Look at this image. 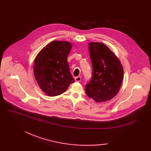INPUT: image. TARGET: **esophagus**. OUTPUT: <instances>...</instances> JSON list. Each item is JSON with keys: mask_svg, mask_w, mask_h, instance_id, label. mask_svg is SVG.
Wrapping results in <instances>:
<instances>
[{"mask_svg": "<svg viewBox=\"0 0 151 151\" xmlns=\"http://www.w3.org/2000/svg\"><path fill=\"white\" fill-rule=\"evenodd\" d=\"M75 81H76V82H80L81 80V76L75 77Z\"/></svg>", "mask_w": 151, "mask_h": 151, "instance_id": "1", "label": "esophagus"}]
</instances>
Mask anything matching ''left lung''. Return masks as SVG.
<instances>
[{
    "mask_svg": "<svg viewBox=\"0 0 151 151\" xmlns=\"http://www.w3.org/2000/svg\"><path fill=\"white\" fill-rule=\"evenodd\" d=\"M92 76L85 86L86 93L96 101L113 99L119 92L124 78V70L120 60L104 43H89Z\"/></svg>",
    "mask_w": 151,
    "mask_h": 151,
    "instance_id": "1",
    "label": "left lung"
}]
</instances>
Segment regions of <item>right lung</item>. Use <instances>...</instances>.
Returning <instances> with one entry per match:
<instances>
[{
    "label": "right lung",
    "instance_id": "1",
    "mask_svg": "<svg viewBox=\"0 0 151 151\" xmlns=\"http://www.w3.org/2000/svg\"><path fill=\"white\" fill-rule=\"evenodd\" d=\"M71 47L68 42L53 41L43 47L35 59V80L40 89L50 97L62 94L75 82L67 61Z\"/></svg>",
    "mask_w": 151,
    "mask_h": 151
}]
</instances>
